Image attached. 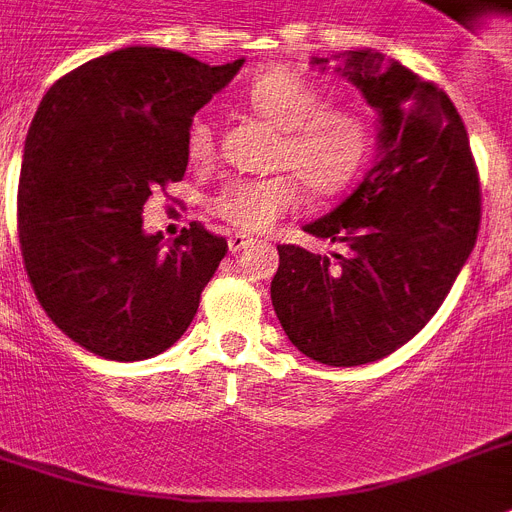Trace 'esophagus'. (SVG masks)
Masks as SVG:
<instances>
[{
  "mask_svg": "<svg viewBox=\"0 0 512 512\" xmlns=\"http://www.w3.org/2000/svg\"><path fill=\"white\" fill-rule=\"evenodd\" d=\"M251 246V238H246V235H240V232H235V235H230V240H227V248H230L232 253H240L243 248Z\"/></svg>",
  "mask_w": 512,
  "mask_h": 512,
  "instance_id": "esophagus-1",
  "label": "esophagus"
}]
</instances>
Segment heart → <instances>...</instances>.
I'll return each instance as SVG.
<instances>
[{"mask_svg": "<svg viewBox=\"0 0 512 512\" xmlns=\"http://www.w3.org/2000/svg\"><path fill=\"white\" fill-rule=\"evenodd\" d=\"M248 104L259 117L282 130L274 167L290 175L235 180L214 198V214L243 232L272 227L301 201L293 174L314 196H335L348 188L366 164L371 149L369 125L361 114L345 107H327V96L306 75L274 67L251 80ZM185 151L190 162L214 156V130L206 117L188 125Z\"/></svg>", "mask_w": 512, "mask_h": 512, "instance_id": "obj_1", "label": "heart"}]
</instances>
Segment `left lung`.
<instances>
[{
  "instance_id": "8db88e82",
  "label": "left lung",
  "mask_w": 512,
  "mask_h": 512,
  "mask_svg": "<svg viewBox=\"0 0 512 512\" xmlns=\"http://www.w3.org/2000/svg\"><path fill=\"white\" fill-rule=\"evenodd\" d=\"M377 112V159L358 188L303 230L348 243L319 256L277 246L272 306L303 356L361 366L390 356L437 314L476 246L479 175L458 109L434 83L374 49L311 57Z\"/></svg>"
}]
</instances>
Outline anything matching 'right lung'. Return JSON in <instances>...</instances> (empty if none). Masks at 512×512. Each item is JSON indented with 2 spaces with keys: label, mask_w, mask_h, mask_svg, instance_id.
Wrapping results in <instances>:
<instances>
[{
  "label": "right lung",
  "mask_w": 512,
  "mask_h": 512,
  "mask_svg": "<svg viewBox=\"0 0 512 512\" xmlns=\"http://www.w3.org/2000/svg\"><path fill=\"white\" fill-rule=\"evenodd\" d=\"M243 62L125 46L75 67L38 104L20 167V251L46 316L80 348L143 361L193 322L227 240L193 222L164 246L141 214L151 190L183 180L193 114Z\"/></svg>",
  "instance_id": "1"
}]
</instances>
